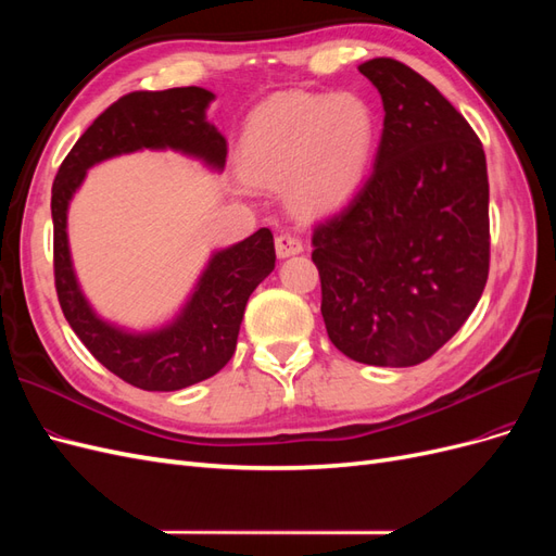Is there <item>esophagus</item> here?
I'll return each instance as SVG.
<instances>
[{
  "instance_id": "obj_1",
  "label": "esophagus",
  "mask_w": 556,
  "mask_h": 556,
  "mask_svg": "<svg viewBox=\"0 0 556 556\" xmlns=\"http://www.w3.org/2000/svg\"><path fill=\"white\" fill-rule=\"evenodd\" d=\"M301 250H304V243H301V239L294 237V233L280 231L278 237H276V252H278V257H292V255H299Z\"/></svg>"
}]
</instances>
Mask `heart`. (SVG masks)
I'll return each mask as SVG.
<instances>
[{"mask_svg":"<svg viewBox=\"0 0 556 556\" xmlns=\"http://www.w3.org/2000/svg\"><path fill=\"white\" fill-rule=\"evenodd\" d=\"M378 146V117L357 94H285L250 115L243 172L260 185L292 182L306 211L339 206L359 188Z\"/></svg>","mask_w":556,"mask_h":556,"instance_id":"heart-1","label":"heart"}]
</instances>
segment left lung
I'll use <instances>...</instances> for the list:
<instances>
[{"label": "left lung", "mask_w": 556, "mask_h": 556, "mask_svg": "<svg viewBox=\"0 0 556 556\" xmlns=\"http://www.w3.org/2000/svg\"><path fill=\"white\" fill-rule=\"evenodd\" d=\"M384 123L357 194L313 229L323 317L345 357L415 366L478 306L490 274V180L480 139L427 78L359 64Z\"/></svg>", "instance_id": "obj_1"}]
</instances>
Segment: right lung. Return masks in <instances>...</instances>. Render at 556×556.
<instances>
[{"instance_id": "add662e5", "label": "right lung", "mask_w": 556, "mask_h": 556, "mask_svg": "<svg viewBox=\"0 0 556 556\" xmlns=\"http://www.w3.org/2000/svg\"><path fill=\"white\" fill-rule=\"evenodd\" d=\"M213 99V92L194 86L121 97L76 141L53 182V266L62 313L99 364L146 392L182 390L215 376L231 359L248 299L276 266L274 233L264 227L213 252L174 323L137 333L106 323L83 296L66 239V211L90 166L134 150L172 148L225 169L227 141L206 121Z\"/></svg>"}]
</instances>
